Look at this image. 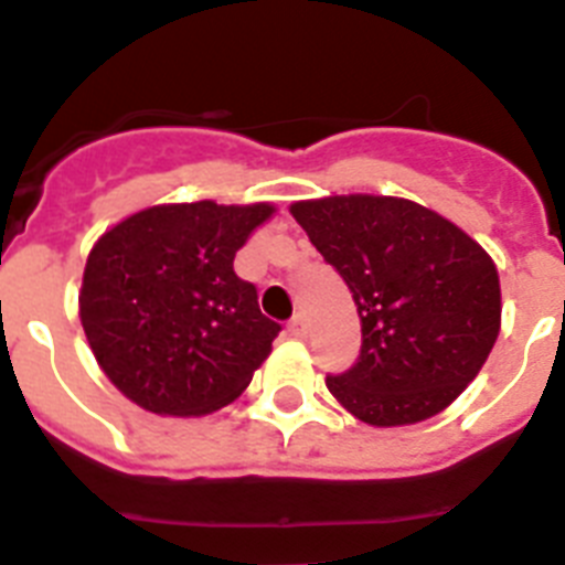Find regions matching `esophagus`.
Here are the masks:
<instances>
[{"label":"esophagus","instance_id":"34e87169","mask_svg":"<svg viewBox=\"0 0 565 565\" xmlns=\"http://www.w3.org/2000/svg\"><path fill=\"white\" fill-rule=\"evenodd\" d=\"M288 334L297 337V340H302V337L308 334V322H306V317H302V315H294V317H291V322H288Z\"/></svg>","mask_w":565,"mask_h":565}]
</instances>
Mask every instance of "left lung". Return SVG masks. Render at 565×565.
<instances>
[{
  "label": "left lung",
  "instance_id": "obj_1",
  "mask_svg": "<svg viewBox=\"0 0 565 565\" xmlns=\"http://www.w3.org/2000/svg\"><path fill=\"white\" fill-rule=\"evenodd\" d=\"M354 297L363 345L326 385L356 420L412 426L477 377L500 334V277L466 231L399 196H326L291 205Z\"/></svg>",
  "mask_w": 565,
  "mask_h": 565
}]
</instances>
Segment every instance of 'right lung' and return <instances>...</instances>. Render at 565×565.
<instances>
[{"instance_id":"add662e5","label":"right lung","mask_w":565,"mask_h":565,"mask_svg":"<svg viewBox=\"0 0 565 565\" xmlns=\"http://www.w3.org/2000/svg\"><path fill=\"white\" fill-rule=\"evenodd\" d=\"M274 205H153L90 248L79 320L99 369L137 406L200 417L228 406L271 354L279 326L234 274Z\"/></svg>"}]
</instances>
